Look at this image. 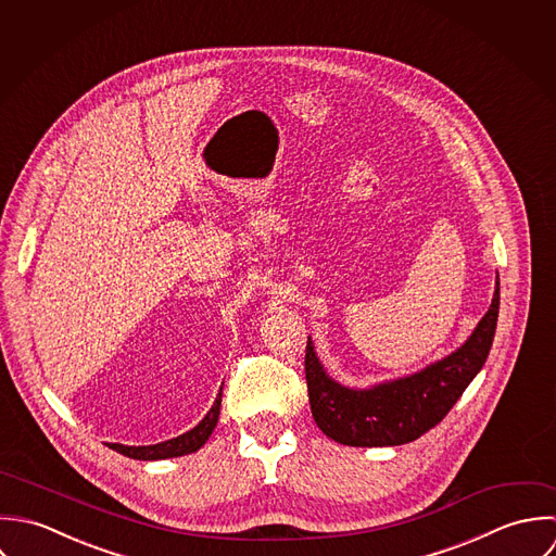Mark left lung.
<instances>
[{
    "label": "left lung",
    "mask_w": 556,
    "mask_h": 556,
    "mask_svg": "<svg viewBox=\"0 0 556 556\" xmlns=\"http://www.w3.org/2000/svg\"><path fill=\"white\" fill-rule=\"evenodd\" d=\"M498 299L496 281L488 314L459 350L419 374L367 391L345 389L331 380L307 341L305 378L318 428L334 443L348 446H393L413 443L439 426L488 358Z\"/></svg>",
    "instance_id": "1"
}]
</instances>
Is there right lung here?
Returning <instances> with one entry per match:
<instances>
[{"label":"right lung","mask_w":556,"mask_h":556,"mask_svg":"<svg viewBox=\"0 0 556 556\" xmlns=\"http://www.w3.org/2000/svg\"><path fill=\"white\" fill-rule=\"evenodd\" d=\"M223 393H219L217 402L213 404V408L208 410V415L202 419L200 426H195L193 430L185 432L182 437H176L172 441L165 443L148 444V446H124V444L112 443L113 451L132 457V459H165V457H178V455H187L198 451L200 446L208 441V437L213 434L217 421H219V410H222Z\"/></svg>","instance_id":"right-lung-1"}]
</instances>
